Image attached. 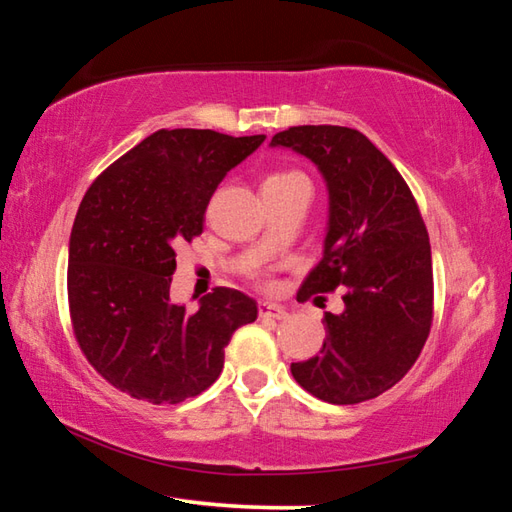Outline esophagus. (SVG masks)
Returning a JSON list of instances; mask_svg holds the SVG:
<instances>
[{
	"label": "esophagus",
	"mask_w": 512,
	"mask_h": 512,
	"mask_svg": "<svg viewBox=\"0 0 512 512\" xmlns=\"http://www.w3.org/2000/svg\"><path fill=\"white\" fill-rule=\"evenodd\" d=\"M259 316H262V318H275V320L289 318L287 309L280 307V305H273V302H259Z\"/></svg>",
	"instance_id": "obj_1"
}]
</instances>
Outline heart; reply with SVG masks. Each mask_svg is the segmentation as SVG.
<instances>
[{
    "instance_id": "obj_1",
    "label": "heart",
    "mask_w": 512,
    "mask_h": 512,
    "mask_svg": "<svg viewBox=\"0 0 512 512\" xmlns=\"http://www.w3.org/2000/svg\"><path fill=\"white\" fill-rule=\"evenodd\" d=\"M293 176H300V173H296V171H284V173H273V176H268L266 180H287V178H293Z\"/></svg>"
}]
</instances>
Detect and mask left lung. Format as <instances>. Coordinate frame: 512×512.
Segmentation results:
<instances>
[{"instance_id":"left-lung-1","label":"left lung","mask_w":512,"mask_h":512,"mask_svg":"<svg viewBox=\"0 0 512 512\" xmlns=\"http://www.w3.org/2000/svg\"><path fill=\"white\" fill-rule=\"evenodd\" d=\"M271 146L314 162L329 196L323 257L298 300L345 289L341 314H325L320 354L291 363V375L329 404L372 400L411 370L431 329V246L418 203L354 128L293 126Z\"/></svg>"}]
</instances>
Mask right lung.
Segmentation results:
<instances>
[{
    "label": "right lung",
    "instance_id": "obj_1",
    "mask_svg": "<svg viewBox=\"0 0 512 512\" xmlns=\"http://www.w3.org/2000/svg\"><path fill=\"white\" fill-rule=\"evenodd\" d=\"M266 135L155 131L94 180L69 235L67 296L76 341L119 391L178 404L210 388L257 302L219 287L189 311L169 298L176 248L203 232L225 173Z\"/></svg>",
    "mask_w": 512,
    "mask_h": 512
}]
</instances>
